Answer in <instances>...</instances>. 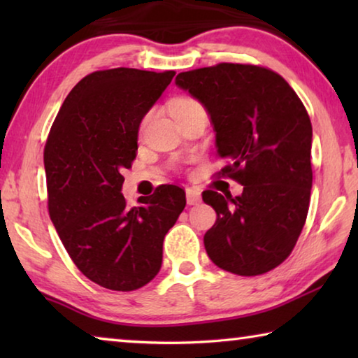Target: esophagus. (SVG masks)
<instances>
[{
	"instance_id": "esophagus-1",
	"label": "esophagus",
	"mask_w": 358,
	"mask_h": 358,
	"mask_svg": "<svg viewBox=\"0 0 358 358\" xmlns=\"http://www.w3.org/2000/svg\"><path fill=\"white\" fill-rule=\"evenodd\" d=\"M186 202L187 205H197L202 202V196L201 192L192 189V187H189V189H186Z\"/></svg>"
}]
</instances>
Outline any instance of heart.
<instances>
[{
    "label": "heart",
    "mask_w": 358,
    "mask_h": 358,
    "mask_svg": "<svg viewBox=\"0 0 358 358\" xmlns=\"http://www.w3.org/2000/svg\"><path fill=\"white\" fill-rule=\"evenodd\" d=\"M197 108H202V106L199 104L197 101H194L191 98H178L172 101L171 104V113L173 115V118L180 117V115L189 113L192 110H197Z\"/></svg>",
    "instance_id": "heart-1"
}]
</instances>
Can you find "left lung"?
Segmentation results:
<instances>
[{"label":"left lung","instance_id":"left-lung-1","mask_svg":"<svg viewBox=\"0 0 358 358\" xmlns=\"http://www.w3.org/2000/svg\"><path fill=\"white\" fill-rule=\"evenodd\" d=\"M178 88L210 115L222 175L243 186L241 196L205 191L216 211L203 237L208 257L240 276L273 270L287 259L305 226L313 186V128L305 106L276 72L221 63L181 72Z\"/></svg>","mask_w":358,"mask_h":358}]
</instances>
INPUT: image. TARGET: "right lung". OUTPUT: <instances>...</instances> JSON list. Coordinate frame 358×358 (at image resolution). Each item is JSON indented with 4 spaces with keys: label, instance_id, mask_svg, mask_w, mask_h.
<instances>
[{
    "label": "right lung",
    "instance_id": "obj_1",
    "mask_svg": "<svg viewBox=\"0 0 358 358\" xmlns=\"http://www.w3.org/2000/svg\"><path fill=\"white\" fill-rule=\"evenodd\" d=\"M173 71L117 68L83 77L55 118L44 150L48 211L77 268L110 290H136L161 270L164 237L186 205L185 191L162 185L126 205L123 169L137 151L145 115Z\"/></svg>",
    "mask_w": 358,
    "mask_h": 358
}]
</instances>
